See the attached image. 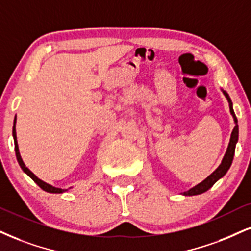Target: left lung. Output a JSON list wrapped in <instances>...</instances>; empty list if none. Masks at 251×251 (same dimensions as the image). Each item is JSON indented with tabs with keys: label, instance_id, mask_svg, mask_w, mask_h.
Here are the masks:
<instances>
[{
	"label": "left lung",
	"instance_id": "8db88e82",
	"mask_svg": "<svg viewBox=\"0 0 251 251\" xmlns=\"http://www.w3.org/2000/svg\"><path fill=\"white\" fill-rule=\"evenodd\" d=\"M222 93H224L225 97L227 98L228 103H229L230 114L233 115V119L235 122V126H234L233 131H231L230 141H229V144H228L227 151H226L224 159H222V162L220 165H219V168L216 169L215 171L212 173V175H209L208 177L205 179V180L199 182V184L196 185L194 187L190 188L188 191L184 192V193H182L184 196H198V194H201V193H203V192L208 191L209 188H211L213 185H214L215 182L219 180V179L224 177L226 173H227V171L229 170L230 165H231V162H233L234 153H235V147H236L237 140H239V126H237V119H236V116H235V113L233 109V102H231L229 95H228V93L224 91V89H222Z\"/></svg>",
	"mask_w": 251,
	"mask_h": 251
}]
</instances>
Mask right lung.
Wrapping results in <instances>:
<instances>
[{
  "label": "right lung",
  "mask_w": 251,
  "mask_h": 251,
  "mask_svg": "<svg viewBox=\"0 0 251 251\" xmlns=\"http://www.w3.org/2000/svg\"><path fill=\"white\" fill-rule=\"evenodd\" d=\"M12 137H14V142H15V152H16V157H17V162H18V164H20V166L22 168V170H23V171L25 172L26 175L29 176V177H30L31 179H32V180L35 181L36 184L38 185V186H39L40 188H42V190H44L45 192H49V193H64V192L67 191V188H66V190H64V188L54 187V186H52V185L48 184V182L40 180V179H39L38 177H37V176L33 175V173L31 172L29 169L26 168L25 164H24L23 159H22V157H21V154H20V150H18L17 136H16V117H15V120H14V126H12ZM70 188H71V187H70Z\"/></svg>",
  "instance_id": "right-lung-1"
}]
</instances>
